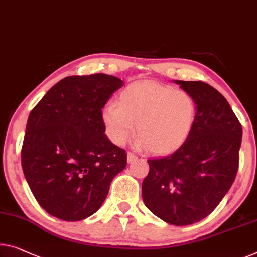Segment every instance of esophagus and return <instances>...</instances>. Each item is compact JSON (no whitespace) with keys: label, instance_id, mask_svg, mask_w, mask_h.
I'll use <instances>...</instances> for the list:
<instances>
[{"label":"esophagus","instance_id":"34e87169","mask_svg":"<svg viewBox=\"0 0 257 257\" xmlns=\"http://www.w3.org/2000/svg\"><path fill=\"white\" fill-rule=\"evenodd\" d=\"M127 159H128V163H132V162H134V160L137 159V157H136V155H134L133 152H128Z\"/></svg>","mask_w":257,"mask_h":257}]
</instances>
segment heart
Returning a JSON list of instances; mask_svg holds the SVG:
<instances>
[{
  "instance_id": "b5f03b06",
  "label": "heart",
  "mask_w": 257,
  "mask_h": 257,
  "mask_svg": "<svg viewBox=\"0 0 257 257\" xmlns=\"http://www.w3.org/2000/svg\"><path fill=\"white\" fill-rule=\"evenodd\" d=\"M196 117V101L188 92L156 82L132 84L121 92L117 104H109L102 112L113 143L124 144L137 123V143L156 155L181 147L189 139Z\"/></svg>"
}]
</instances>
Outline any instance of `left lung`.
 Masks as SVG:
<instances>
[{
  "label": "left lung",
  "instance_id": "left-lung-1",
  "mask_svg": "<svg viewBox=\"0 0 257 257\" xmlns=\"http://www.w3.org/2000/svg\"><path fill=\"white\" fill-rule=\"evenodd\" d=\"M177 83L196 101V122L177 151L148 160L150 171L142 183V197L160 219L185 226L209 216L234 182L242 127L214 87L203 82Z\"/></svg>",
  "mask_w": 257,
  "mask_h": 257
}]
</instances>
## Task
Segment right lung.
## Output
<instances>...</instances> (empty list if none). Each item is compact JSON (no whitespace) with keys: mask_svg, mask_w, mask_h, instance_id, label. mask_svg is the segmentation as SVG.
Here are the masks:
<instances>
[{"mask_svg":"<svg viewBox=\"0 0 257 257\" xmlns=\"http://www.w3.org/2000/svg\"><path fill=\"white\" fill-rule=\"evenodd\" d=\"M120 78L105 74L61 79L31 110L22 167L33 196L49 214L85 219L100 208L127 152L107 139L102 112Z\"/></svg>","mask_w":257,"mask_h":257,"instance_id":"obj_1","label":"right lung"}]
</instances>
